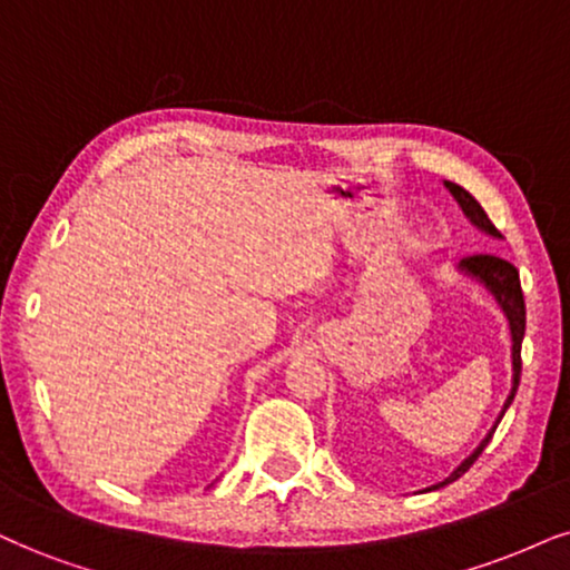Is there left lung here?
<instances>
[{"mask_svg": "<svg viewBox=\"0 0 570 570\" xmlns=\"http://www.w3.org/2000/svg\"><path fill=\"white\" fill-rule=\"evenodd\" d=\"M444 187L452 193V198L456 200V206L462 208V214L468 216L470 224L473 227H479L481 232H487V235L497 237V240H502L500 229L491 224V219L487 216V210L481 208V203L473 198V195L468 193L465 187L454 185V181H444ZM460 272L468 274V277L479 279V283L487 287V291L494 296L497 304L504 312V317L510 322V338H512V389L508 393V399H504V406L500 412V417H497V423L491 431L487 433V439L481 441L479 446L473 449V454L465 456V460L460 462L452 470V475L444 479L441 483H435V487L425 489V491H433V489H441L446 487V483H452L460 479V475H465L470 465H473L475 460H479V454L487 449V444L491 441V435H494L497 425H500V420L504 417V412H508V406L512 404V399H515V391H518V383H521V343H523V335H525V301H523V291H521V277H518V269L512 266L510 262H504L500 256H489V253H481V256H468L460 262Z\"/></svg>", "mask_w": 570, "mask_h": 570, "instance_id": "1", "label": "left lung"}]
</instances>
